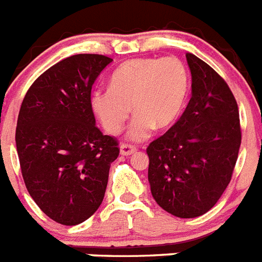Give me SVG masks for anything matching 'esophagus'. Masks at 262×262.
<instances>
[{
	"label": "esophagus",
	"mask_w": 262,
	"mask_h": 262,
	"mask_svg": "<svg viewBox=\"0 0 262 262\" xmlns=\"http://www.w3.org/2000/svg\"><path fill=\"white\" fill-rule=\"evenodd\" d=\"M137 151V148L134 147L133 145H128V143H122L121 146H120V154L121 155H132L134 154V152Z\"/></svg>",
	"instance_id": "1"
}]
</instances>
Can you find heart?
<instances>
[{
  "label": "heart",
  "instance_id": "heart-1",
  "mask_svg": "<svg viewBox=\"0 0 262 262\" xmlns=\"http://www.w3.org/2000/svg\"><path fill=\"white\" fill-rule=\"evenodd\" d=\"M189 90L184 63L175 57L133 58L111 75L110 87L91 94V108L110 134L125 125L133 107L136 117L128 138L147 140L154 128L167 129L180 116Z\"/></svg>",
  "mask_w": 262,
  "mask_h": 262
}]
</instances>
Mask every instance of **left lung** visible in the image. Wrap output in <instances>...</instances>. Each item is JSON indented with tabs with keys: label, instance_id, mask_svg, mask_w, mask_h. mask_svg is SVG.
Returning a JSON list of instances; mask_svg holds the SVG:
<instances>
[{
	"label": "left lung",
	"instance_id": "1",
	"mask_svg": "<svg viewBox=\"0 0 262 262\" xmlns=\"http://www.w3.org/2000/svg\"><path fill=\"white\" fill-rule=\"evenodd\" d=\"M192 98L175 125L147 147L148 183L162 209L179 218L207 213L231 180L242 143L239 110L225 79L187 53Z\"/></svg>",
	"mask_w": 262,
	"mask_h": 262
}]
</instances>
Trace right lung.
I'll list each match as a JSON object with an SVG mask.
<instances>
[{"label":"right lung","mask_w":262,"mask_h":262,"mask_svg":"<svg viewBox=\"0 0 262 262\" xmlns=\"http://www.w3.org/2000/svg\"><path fill=\"white\" fill-rule=\"evenodd\" d=\"M112 62L74 55L31 84L20 105L15 143L26 188L55 222L75 226L99 209L119 143L95 125L91 89Z\"/></svg>","instance_id":"add662e5"}]
</instances>
